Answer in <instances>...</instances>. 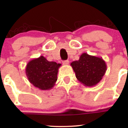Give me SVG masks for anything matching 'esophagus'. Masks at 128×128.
<instances>
[{
    "label": "esophagus",
    "instance_id": "34e87169",
    "mask_svg": "<svg viewBox=\"0 0 128 128\" xmlns=\"http://www.w3.org/2000/svg\"><path fill=\"white\" fill-rule=\"evenodd\" d=\"M62 64H64V65H68V64H69V61L68 60H65V61H62Z\"/></svg>",
    "mask_w": 128,
    "mask_h": 128
}]
</instances>
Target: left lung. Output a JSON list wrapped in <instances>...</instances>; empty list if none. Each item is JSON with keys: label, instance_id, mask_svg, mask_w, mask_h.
Wrapping results in <instances>:
<instances>
[{"label": "left lung", "instance_id": "obj_1", "mask_svg": "<svg viewBox=\"0 0 128 128\" xmlns=\"http://www.w3.org/2000/svg\"><path fill=\"white\" fill-rule=\"evenodd\" d=\"M76 78L86 86H93L102 80L106 71V64L101 57L83 53L78 61L70 64Z\"/></svg>", "mask_w": 128, "mask_h": 128}]
</instances>
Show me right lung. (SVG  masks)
<instances>
[{
    "mask_svg": "<svg viewBox=\"0 0 128 128\" xmlns=\"http://www.w3.org/2000/svg\"><path fill=\"white\" fill-rule=\"evenodd\" d=\"M61 66V64L49 61L41 56L29 61L26 67V74L34 86L42 90H48L55 85L58 68Z\"/></svg>",
    "mask_w": 128,
    "mask_h": 128,
    "instance_id": "1",
    "label": "right lung"
}]
</instances>
